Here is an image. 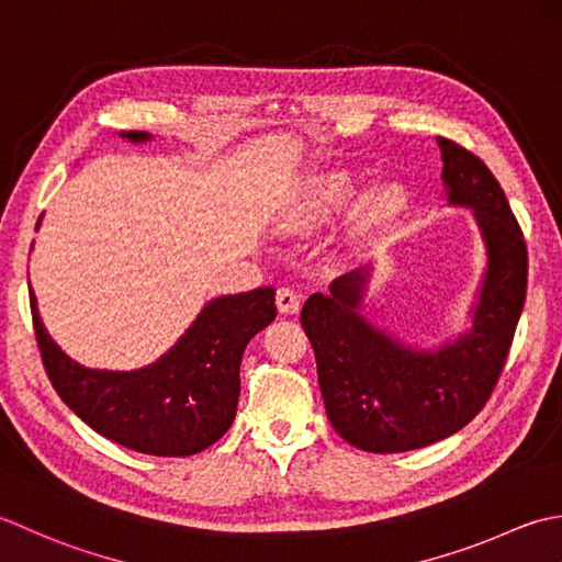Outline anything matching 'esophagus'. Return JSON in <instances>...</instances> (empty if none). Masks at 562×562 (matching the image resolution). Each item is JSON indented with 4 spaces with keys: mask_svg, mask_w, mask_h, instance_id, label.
<instances>
[{
    "mask_svg": "<svg viewBox=\"0 0 562 562\" xmlns=\"http://www.w3.org/2000/svg\"><path fill=\"white\" fill-rule=\"evenodd\" d=\"M277 307L283 315H293L301 311V295L291 289H279L277 291Z\"/></svg>",
    "mask_w": 562,
    "mask_h": 562,
    "instance_id": "esophagus-1",
    "label": "esophagus"
}]
</instances>
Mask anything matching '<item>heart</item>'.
Segmentation results:
<instances>
[{
    "mask_svg": "<svg viewBox=\"0 0 562 562\" xmlns=\"http://www.w3.org/2000/svg\"><path fill=\"white\" fill-rule=\"evenodd\" d=\"M351 175L349 171H335V175H325L313 179L307 184L301 196L295 199L293 209L285 215V231L291 233H307L315 231L317 225H323L329 221L341 205L347 203L351 196ZM393 201V191H378L371 196V205L378 203H391Z\"/></svg>",
    "mask_w": 562,
    "mask_h": 562,
    "instance_id": "heart-1",
    "label": "heart"
}]
</instances>
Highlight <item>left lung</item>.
Returning a JSON list of instances; mask_svg holds the SVG:
<instances>
[{"instance_id": "left-lung-1", "label": "left lung", "mask_w": 562, "mask_h": 562, "mask_svg": "<svg viewBox=\"0 0 562 562\" xmlns=\"http://www.w3.org/2000/svg\"><path fill=\"white\" fill-rule=\"evenodd\" d=\"M451 205L471 209L487 269L471 329L439 349H412L363 319L369 269L331 281L301 313L317 361L327 417L341 439L369 453H400L463 429L495 391L526 297V243L505 191L483 159L437 137Z\"/></svg>"}]
</instances>
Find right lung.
Wrapping results in <instances>:
<instances>
[{
  "instance_id": "1",
  "label": "right lung",
  "mask_w": 562,
  "mask_h": 562,
  "mask_svg": "<svg viewBox=\"0 0 562 562\" xmlns=\"http://www.w3.org/2000/svg\"><path fill=\"white\" fill-rule=\"evenodd\" d=\"M131 143L150 133L128 131ZM277 289L221 295L203 307L165 357L137 371H99L55 345L31 295L41 359L57 395L75 415L125 449L147 456H191L231 429L239 397V361L257 331L277 317Z\"/></svg>"
}]
</instances>
